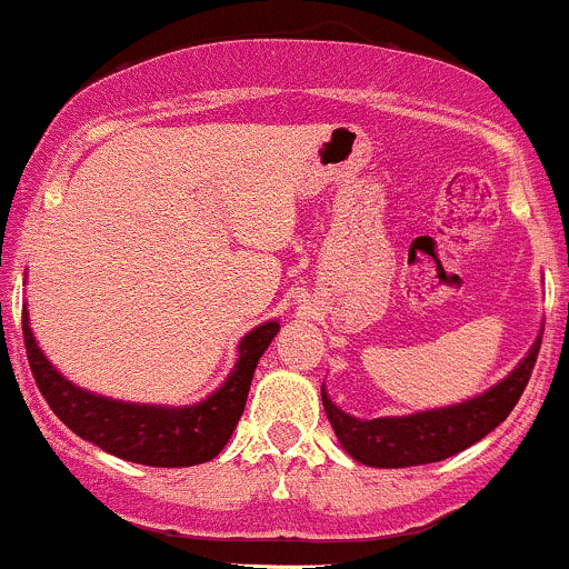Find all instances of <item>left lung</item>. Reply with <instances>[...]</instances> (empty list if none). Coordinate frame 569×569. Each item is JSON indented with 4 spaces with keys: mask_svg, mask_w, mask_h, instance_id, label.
Segmentation results:
<instances>
[{
    "mask_svg": "<svg viewBox=\"0 0 569 569\" xmlns=\"http://www.w3.org/2000/svg\"><path fill=\"white\" fill-rule=\"evenodd\" d=\"M540 343L542 338L531 346L526 360L493 390L477 395L466 403L447 406V409L420 411V415L409 417L355 420L327 398L325 387H321V403H325L327 417H330L343 450L360 463L379 466V469L436 463V460L458 456L460 450L480 441L482 436H488L499 422L510 417L526 385H529L537 355H540Z\"/></svg>",
    "mask_w": 569,
    "mask_h": 569,
    "instance_id": "obj_1",
    "label": "left lung"
}]
</instances>
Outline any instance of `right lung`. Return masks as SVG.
Masks as SVG:
<instances>
[{
  "instance_id": "obj_1",
  "label": "right lung",
  "mask_w": 569,
  "mask_h": 569,
  "mask_svg": "<svg viewBox=\"0 0 569 569\" xmlns=\"http://www.w3.org/2000/svg\"><path fill=\"white\" fill-rule=\"evenodd\" d=\"M21 321L34 385L53 415L81 439L92 441L111 456L143 466H166V469L207 463L223 450L244 411L256 365L280 330L278 321H269L244 335L234 373L204 403L166 409V406L119 403L73 387L38 349L27 313H21Z\"/></svg>"
}]
</instances>
